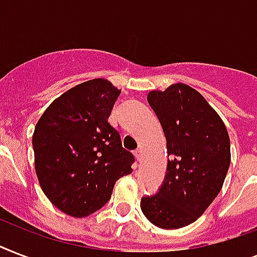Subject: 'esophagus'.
Here are the masks:
<instances>
[{
	"instance_id": "esophagus-1",
	"label": "esophagus",
	"mask_w": 257,
	"mask_h": 257,
	"mask_svg": "<svg viewBox=\"0 0 257 257\" xmlns=\"http://www.w3.org/2000/svg\"><path fill=\"white\" fill-rule=\"evenodd\" d=\"M133 155L136 157L137 161L141 160V149H136V151H133Z\"/></svg>"
}]
</instances>
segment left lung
Returning <instances> with one entry per match:
<instances>
[{
    "instance_id": "left-lung-1",
    "label": "left lung",
    "mask_w": 257,
    "mask_h": 257,
    "mask_svg": "<svg viewBox=\"0 0 257 257\" xmlns=\"http://www.w3.org/2000/svg\"><path fill=\"white\" fill-rule=\"evenodd\" d=\"M160 121L168 164L155 195L141 199V211L156 227L177 229L203 215L221 191L231 163L223 120L191 86L175 84L148 94Z\"/></svg>"
}]
</instances>
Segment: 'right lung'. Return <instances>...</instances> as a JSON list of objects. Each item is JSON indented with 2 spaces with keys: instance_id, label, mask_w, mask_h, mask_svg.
Listing matches in <instances>:
<instances>
[{
  "instance_id": "1",
  "label": "right lung",
  "mask_w": 257,
  "mask_h": 257,
  "mask_svg": "<svg viewBox=\"0 0 257 257\" xmlns=\"http://www.w3.org/2000/svg\"><path fill=\"white\" fill-rule=\"evenodd\" d=\"M120 93L104 78L82 82L54 100L36 125L38 181L64 213L85 217L98 211L117 180L132 173L135 156L108 122Z\"/></svg>"
}]
</instances>
